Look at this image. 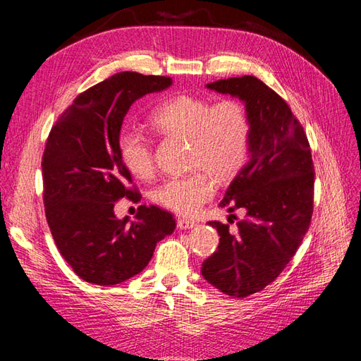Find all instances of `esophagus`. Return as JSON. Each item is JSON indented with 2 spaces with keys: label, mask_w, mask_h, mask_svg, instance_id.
<instances>
[{
  "label": "esophagus",
  "mask_w": 361,
  "mask_h": 361,
  "mask_svg": "<svg viewBox=\"0 0 361 361\" xmlns=\"http://www.w3.org/2000/svg\"><path fill=\"white\" fill-rule=\"evenodd\" d=\"M176 226H178L180 229H190L197 226V221L194 220H189V219H185V217H178V220H176Z\"/></svg>",
  "instance_id": "34e87169"
}]
</instances>
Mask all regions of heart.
<instances>
[{
  "label": "heart",
  "mask_w": 361,
  "mask_h": 361,
  "mask_svg": "<svg viewBox=\"0 0 361 361\" xmlns=\"http://www.w3.org/2000/svg\"><path fill=\"white\" fill-rule=\"evenodd\" d=\"M149 124L164 136L188 137L189 167L186 175L172 176L153 190V202L181 216H192L212 197L216 180L226 181L247 163L251 121L245 105L235 99L211 104L204 97L176 94L150 113ZM118 152L127 171L140 180L155 172L150 141L133 130L118 137Z\"/></svg>",
  "instance_id": "heart-1"
}]
</instances>
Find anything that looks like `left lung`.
I'll return each instance as SVG.
<instances>
[{"mask_svg":"<svg viewBox=\"0 0 361 361\" xmlns=\"http://www.w3.org/2000/svg\"><path fill=\"white\" fill-rule=\"evenodd\" d=\"M206 87L239 97L251 121L250 159L219 204L229 212L243 209L247 216L237 221L235 233L229 225L209 221L220 242L202 265L211 286L245 298L278 278L309 231L315 183L312 152L287 102L255 75Z\"/></svg>","mask_w":361,"mask_h":361,"instance_id":"obj_1","label":"left lung"}]
</instances>
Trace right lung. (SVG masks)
Instances as JSON below:
<instances>
[{
    "label": "right lung",
    "instance_id": "right-lung-1",
    "mask_svg": "<svg viewBox=\"0 0 361 361\" xmlns=\"http://www.w3.org/2000/svg\"><path fill=\"white\" fill-rule=\"evenodd\" d=\"M171 85L164 75L118 73L80 93L51 128L42 159L46 220L83 281L114 286L133 278L173 233V216L158 206H140L135 221L113 209L124 197L140 200L118 152L122 121L137 99Z\"/></svg>",
    "mask_w": 361,
    "mask_h": 361
}]
</instances>
